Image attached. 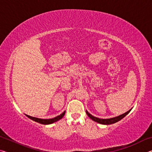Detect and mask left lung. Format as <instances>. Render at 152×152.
<instances>
[{
	"instance_id": "obj_1",
	"label": "left lung",
	"mask_w": 152,
	"mask_h": 152,
	"mask_svg": "<svg viewBox=\"0 0 152 152\" xmlns=\"http://www.w3.org/2000/svg\"><path fill=\"white\" fill-rule=\"evenodd\" d=\"M131 110H129L128 111H127L123 114L119 115V116L115 117H113V118H110V119H100V118H98L96 117H94L93 115H92L91 114L86 110V113L88 116L91 118V119L94 121L95 122H97L98 123H100V124H102V125H110V124H113V123H115L118 121H119L120 120H121L123 118H124L126 115H127L131 111Z\"/></svg>"
}]
</instances>
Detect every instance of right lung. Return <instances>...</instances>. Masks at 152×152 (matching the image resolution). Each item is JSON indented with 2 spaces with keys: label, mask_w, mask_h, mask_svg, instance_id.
<instances>
[{
  "label": "right lung",
  "mask_w": 152,
  "mask_h": 152,
  "mask_svg": "<svg viewBox=\"0 0 152 152\" xmlns=\"http://www.w3.org/2000/svg\"><path fill=\"white\" fill-rule=\"evenodd\" d=\"M66 111H64L61 114H60V115H58V116L54 118H52V119H39V118H36V117H31L29 115H25L26 116L29 118L33 121H34L35 122H37L39 123H41V124H43V125H50V124H52V123H55L56 121H58L60 119H61V118H63V117L64 116V115H65Z\"/></svg>",
  "instance_id": "obj_1"
}]
</instances>
